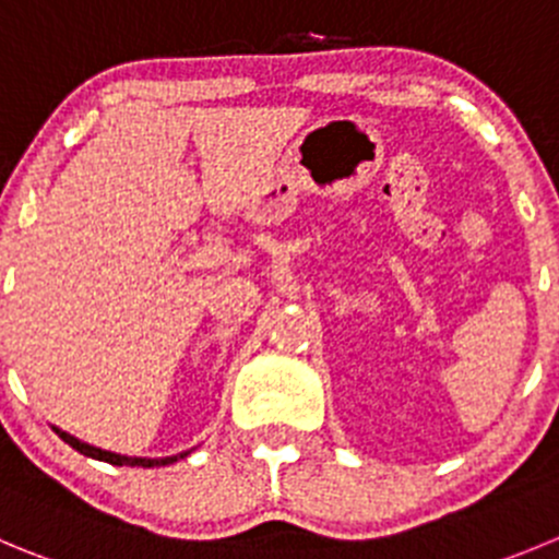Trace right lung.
Here are the masks:
<instances>
[{"label":"right lung","mask_w":559,"mask_h":559,"mask_svg":"<svg viewBox=\"0 0 559 559\" xmlns=\"http://www.w3.org/2000/svg\"><path fill=\"white\" fill-rule=\"evenodd\" d=\"M57 433H60L62 442L71 444L73 450H79L82 455H87V459H95V461H106V464L111 466H145V469H151V466H167V464H175V461L186 459L189 455V450L186 453H178V455H167V459H129V455H117V453H109V450H100V448H93V444H84L79 442L76 436L66 433V430L55 428Z\"/></svg>","instance_id":"right-lung-1"}]
</instances>
